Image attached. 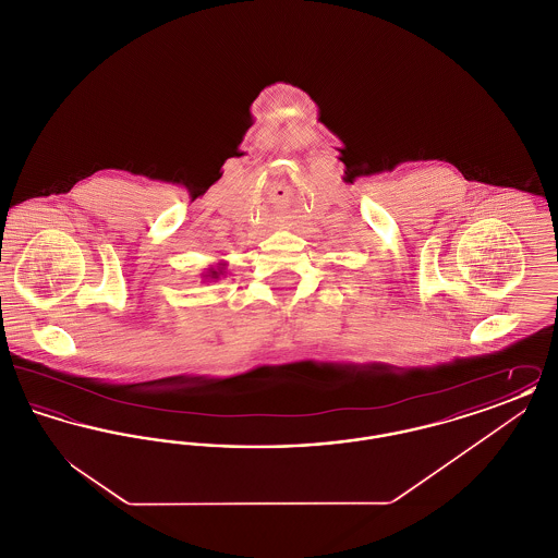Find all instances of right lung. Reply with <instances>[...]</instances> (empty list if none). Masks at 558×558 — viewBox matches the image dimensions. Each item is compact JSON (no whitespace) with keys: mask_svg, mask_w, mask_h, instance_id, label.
<instances>
[{"mask_svg":"<svg viewBox=\"0 0 558 558\" xmlns=\"http://www.w3.org/2000/svg\"><path fill=\"white\" fill-rule=\"evenodd\" d=\"M226 271V264H217V267H209V271L205 274V282L209 280H219V276Z\"/></svg>","mask_w":558,"mask_h":558,"instance_id":"obj_1","label":"right lung"}]
</instances>
